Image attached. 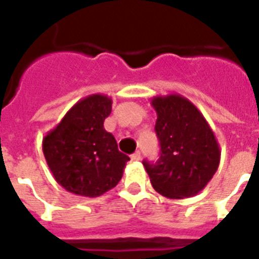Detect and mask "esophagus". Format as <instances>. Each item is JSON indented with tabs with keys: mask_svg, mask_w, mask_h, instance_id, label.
<instances>
[{
	"mask_svg": "<svg viewBox=\"0 0 259 259\" xmlns=\"http://www.w3.org/2000/svg\"><path fill=\"white\" fill-rule=\"evenodd\" d=\"M131 159L134 162H139L141 159V154L139 152H136V153H135V154L131 155Z\"/></svg>",
	"mask_w": 259,
	"mask_h": 259,
	"instance_id": "esophagus-1",
	"label": "esophagus"
}]
</instances>
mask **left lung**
<instances>
[{
    "mask_svg": "<svg viewBox=\"0 0 259 259\" xmlns=\"http://www.w3.org/2000/svg\"><path fill=\"white\" fill-rule=\"evenodd\" d=\"M161 157L144 161L153 188L167 198H188L212 179L221 162V148L200 110L178 93L154 96Z\"/></svg>",
    "mask_w": 259,
    "mask_h": 259,
    "instance_id": "obj_1",
    "label": "left lung"
}]
</instances>
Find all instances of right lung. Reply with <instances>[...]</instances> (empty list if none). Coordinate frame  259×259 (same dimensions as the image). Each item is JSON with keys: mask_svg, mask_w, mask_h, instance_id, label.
Segmentation results:
<instances>
[{"mask_svg": "<svg viewBox=\"0 0 259 259\" xmlns=\"http://www.w3.org/2000/svg\"><path fill=\"white\" fill-rule=\"evenodd\" d=\"M111 105L105 95L87 96L42 139L48 166L70 193L98 197L122 179L130 157L119 152L115 137L104 128Z\"/></svg>", "mask_w": 259, "mask_h": 259, "instance_id": "obj_1", "label": "right lung"}]
</instances>
